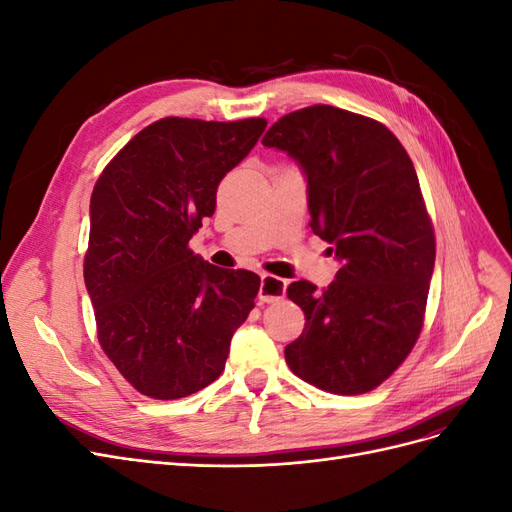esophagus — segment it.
<instances>
[{"label":"esophagus","instance_id":"1","mask_svg":"<svg viewBox=\"0 0 512 512\" xmlns=\"http://www.w3.org/2000/svg\"><path fill=\"white\" fill-rule=\"evenodd\" d=\"M288 282L282 280V277L275 275H262L260 277V290H258V299L260 303H275L284 299Z\"/></svg>","mask_w":512,"mask_h":512}]
</instances>
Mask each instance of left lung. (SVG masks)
Masks as SVG:
<instances>
[{
	"mask_svg": "<svg viewBox=\"0 0 512 512\" xmlns=\"http://www.w3.org/2000/svg\"><path fill=\"white\" fill-rule=\"evenodd\" d=\"M262 145L301 166L309 226L342 265L322 292L305 280L288 286L305 329L286 363L322 391L376 389L416 344L436 262L414 164L382 123L327 104L284 115Z\"/></svg>",
	"mask_w": 512,
	"mask_h": 512,
	"instance_id": "left-lung-1",
	"label": "left lung"
}]
</instances>
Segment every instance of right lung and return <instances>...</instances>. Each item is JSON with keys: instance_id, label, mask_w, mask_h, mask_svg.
Masks as SVG:
<instances>
[{"instance_id": "add662e5", "label": "right lung", "mask_w": 512, "mask_h": 512, "mask_svg": "<svg viewBox=\"0 0 512 512\" xmlns=\"http://www.w3.org/2000/svg\"><path fill=\"white\" fill-rule=\"evenodd\" d=\"M267 119L166 117L111 160L89 205L85 286L108 359L138 393L179 399L224 371L260 277L220 269L188 243L215 211L228 170Z\"/></svg>"}]
</instances>
